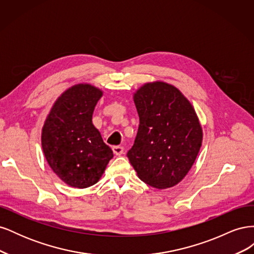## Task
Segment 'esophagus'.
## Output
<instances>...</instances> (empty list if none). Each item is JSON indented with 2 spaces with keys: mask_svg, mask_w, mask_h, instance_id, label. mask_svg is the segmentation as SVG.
Segmentation results:
<instances>
[{
  "mask_svg": "<svg viewBox=\"0 0 254 254\" xmlns=\"http://www.w3.org/2000/svg\"><path fill=\"white\" fill-rule=\"evenodd\" d=\"M112 150L117 156H121V155H123V153H124V147H123V146H114Z\"/></svg>",
  "mask_w": 254,
  "mask_h": 254,
  "instance_id": "1",
  "label": "esophagus"
}]
</instances>
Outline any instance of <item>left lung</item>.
Masks as SVG:
<instances>
[{
	"mask_svg": "<svg viewBox=\"0 0 254 254\" xmlns=\"http://www.w3.org/2000/svg\"><path fill=\"white\" fill-rule=\"evenodd\" d=\"M133 102L140 125L127 155L130 163L148 186L173 188L189 174L201 147L197 113L178 88L162 80L142 84Z\"/></svg>",
	"mask_w": 254,
	"mask_h": 254,
	"instance_id": "8db88e82",
	"label": "left lung"
}]
</instances>
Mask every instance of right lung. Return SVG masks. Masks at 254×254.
<instances>
[{"instance_id": "right-lung-1", "label": "right lung", "mask_w": 254, "mask_h": 254, "mask_svg": "<svg viewBox=\"0 0 254 254\" xmlns=\"http://www.w3.org/2000/svg\"><path fill=\"white\" fill-rule=\"evenodd\" d=\"M104 92L82 82L66 89L44 121L41 144L52 171L67 186L86 189L102 178L113 152L92 123Z\"/></svg>"}]
</instances>
